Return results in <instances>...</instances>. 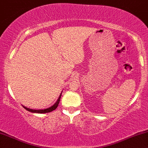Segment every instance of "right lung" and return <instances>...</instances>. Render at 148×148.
I'll list each match as a JSON object with an SVG mask.
<instances>
[{"label":"right lung","mask_w":148,"mask_h":148,"mask_svg":"<svg viewBox=\"0 0 148 148\" xmlns=\"http://www.w3.org/2000/svg\"><path fill=\"white\" fill-rule=\"evenodd\" d=\"M61 95H62V93L60 94V95L59 97V98H58V101H56V103H55L52 106L49 107V108H48L43 109V110H34V109H31V108H26L25 106H23L24 108L26 109L27 110L29 111V112H35V113H47V112H52L53 110H56V109L57 108L58 106V104H59L60 98H61Z\"/></svg>","instance_id":"1"}]
</instances>
